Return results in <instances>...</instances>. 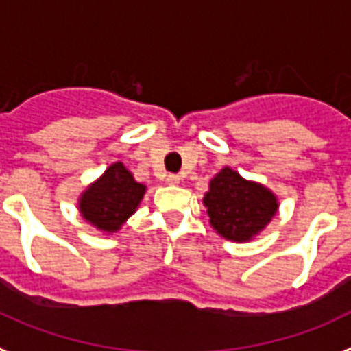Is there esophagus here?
<instances>
[{
    "mask_svg": "<svg viewBox=\"0 0 351 351\" xmlns=\"http://www.w3.org/2000/svg\"><path fill=\"white\" fill-rule=\"evenodd\" d=\"M179 181H181V179H179V176H173V173H170V176H167V178H165V182H167V184H170V186H176V184H179Z\"/></svg>",
    "mask_w": 351,
    "mask_h": 351,
    "instance_id": "1",
    "label": "esophagus"
}]
</instances>
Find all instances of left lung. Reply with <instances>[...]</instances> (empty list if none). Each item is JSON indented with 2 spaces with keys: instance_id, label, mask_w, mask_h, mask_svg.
Returning a JSON list of instances; mask_svg holds the SVG:
<instances>
[{
  "instance_id": "obj_1",
  "label": "left lung",
  "mask_w": 351,
  "mask_h": 351,
  "mask_svg": "<svg viewBox=\"0 0 351 351\" xmlns=\"http://www.w3.org/2000/svg\"><path fill=\"white\" fill-rule=\"evenodd\" d=\"M204 206L211 228L231 242H249L276 215L278 197L256 181L224 167L210 181Z\"/></svg>"
}]
</instances>
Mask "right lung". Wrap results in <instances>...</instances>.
I'll return each instance as SVG.
<instances>
[{
	"mask_svg": "<svg viewBox=\"0 0 351 351\" xmlns=\"http://www.w3.org/2000/svg\"><path fill=\"white\" fill-rule=\"evenodd\" d=\"M147 186L132 178L121 161L107 167L78 199V211L88 224L102 233H117L140 206Z\"/></svg>",
	"mask_w": 351,
	"mask_h": 351,
	"instance_id": "obj_1",
	"label": "right lung"
}]
</instances>
